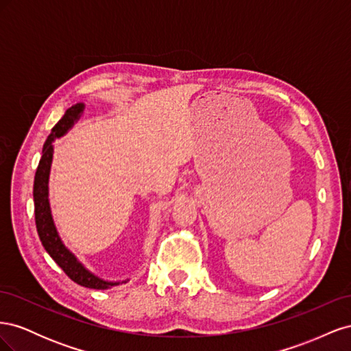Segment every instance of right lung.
<instances>
[{
	"instance_id": "1",
	"label": "right lung",
	"mask_w": 351,
	"mask_h": 351,
	"mask_svg": "<svg viewBox=\"0 0 351 351\" xmlns=\"http://www.w3.org/2000/svg\"><path fill=\"white\" fill-rule=\"evenodd\" d=\"M83 102L74 104L64 112L62 119L52 127L51 134L44 143V149H42V158L39 161L36 174H35V183H34V202H35V221H36V230L39 239L42 241V246L45 247L49 256L56 261L58 267L64 271L69 277L77 282L79 285L88 287V289L95 290H108L115 285L124 284L129 280L123 281H107L102 280L98 275L90 272L84 265L76 258V254L70 252L66 244L62 243L58 230L56 227L54 218H52L51 205H49V173H51V164H52V155H54V141L58 137L64 136L71 127L79 121L84 111Z\"/></svg>"
}]
</instances>
